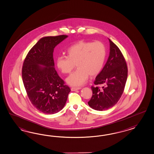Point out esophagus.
<instances>
[{"mask_svg": "<svg viewBox=\"0 0 154 154\" xmlns=\"http://www.w3.org/2000/svg\"><path fill=\"white\" fill-rule=\"evenodd\" d=\"M81 88H71V91H75L76 90H80Z\"/></svg>", "mask_w": 154, "mask_h": 154, "instance_id": "1", "label": "esophagus"}]
</instances>
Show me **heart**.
Listing matches in <instances>:
<instances>
[{
    "label": "heart",
    "instance_id": "b5f03b06",
    "mask_svg": "<svg viewBox=\"0 0 154 154\" xmlns=\"http://www.w3.org/2000/svg\"><path fill=\"white\" fill-rule=\"evenodd\" d=\"M66 57H58L56 64L63 74L70 73L66 82L73 86H81L86 82L88 75L93 77L99 73L106 57V49L101 42H92L79 41L69 46L66 51Z\"/></svg>",
    "mask_w": 154,
    "mask_h": 154
}]
</instances>
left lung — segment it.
<instances>
[{
    "label": "left lung",
    "instance_id": "8db88e82",
    "mask_svg": "<svg viewBox=\"0 0 154 154\" xmlns=\"http://www.w3.org/2000/svg\"><path fill=\"white\" fill-rule=\"evenodd\" d=\"M110 54L108 60L92 86V96L88 102L94 109L103 111L114 106L120 99L127 79L128 68L119 48L109 39ZM99 85L101 86V88Z\"/></svg>",
    "mask_w": 154,
    "mask_h": 154
}]
</instances>
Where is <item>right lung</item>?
Instances as JSON below:
<instances>
[{
	"mask_svg": "<svg viewBox=\"0 0 154 154\" xmlns=\"http://www.w3.org/2000/svg\"><path fill=\"white\" fill-rule=\"evenodd\" d=\"M67 37L62 35L42 38L30 49L23 64L22 76L27 94L33 106L45 114L61 110L71 91L55 69L53 59L54 48Z\"/></svg>",
	"mask_w": 154,
	"mask_h": 154,
	"instance_id": "obj_1",
	"label": "right lung"
}]
</instances>
